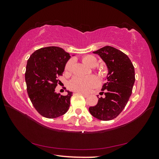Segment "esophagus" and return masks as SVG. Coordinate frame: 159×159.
<instances>
[{
  "label": "esophagus",
  "instance_id": "obj_1",
  "mask_svg": "<svg viewBox=\"0 0 159 159\" xmlns=\"http://www.w3.org/2000/svg\"><path fill=\"white\" fill-rule=\"evenodd\" d=\"M79 93H80L81 94V95H83V96L84 97H85V98H87V97H88V94H85V93H81V92H78Z\"/></svg>",
  "mask_w": 159,
  "mask_h": 159
}]
</instances>
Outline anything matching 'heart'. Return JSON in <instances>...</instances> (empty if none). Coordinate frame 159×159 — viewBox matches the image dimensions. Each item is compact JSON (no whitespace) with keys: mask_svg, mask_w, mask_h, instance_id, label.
Segmentation results:
<instances>
[{"mask_svg":"<svg viewBox=\"0 0 159 159\" xmlns=\"http://www.w3.org/2000/svg\"><path fill=\"white\" fill-rule=\"evenodd\" d=\"M83 63L88 67H95L98 64V60L93 55H86L82 58ZM72 68V61H69L66 64L65 71L69 72ZM98 79L95 76H90L87 78L75 77L69 83V87L71 90L76 92L87 93L91 88L98 84Z\"/></svg>","mask_w":159,"mask_h":159,"instance_id":"1","label":"heart"}]
</instances>
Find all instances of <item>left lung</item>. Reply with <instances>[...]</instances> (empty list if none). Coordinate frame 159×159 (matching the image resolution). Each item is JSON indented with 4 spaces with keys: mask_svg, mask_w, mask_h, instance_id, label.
<instances>
[{
    "mask_svg": "<svg viewBox=\"0 0 159 159\" xmlns=\"http://www.w3.org/2000/svg\"><path fill=\"white\" fill-rule=\"evenodd\" d=\"M93 53L105 62L108 74L102 88L105 97L98 98V104L90 107L89 111L99 120H110L116 118L128 103L135 80L134 69L128 56L115 48L105 46Z\"/></svg>",
    "mask_w": 159,
    "mask_h": 159,
    "instance_id": "8db88e82",
    "label": "left lung"
}]
</instances>
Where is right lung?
I'll return each instance as SVG.
<instances>
[{"instance_id": "1", "label": "right lung", "mask_w": 159, "mask_h": 159, "mask_svg": "<svg viewBox=\"0 0 159 159\" xmlns=\"http://www.w3.org/2000/svg\"><path fill=\"white\" fill-rule=\"evenodd\" d=\"M71 57L62 48L50 46L40 48L27 61L25 72L26 90L34 108L43 116L55 118L68 111L72 92L66 95L55 93L66 64Z\"/></svg>"}]
</instances>
